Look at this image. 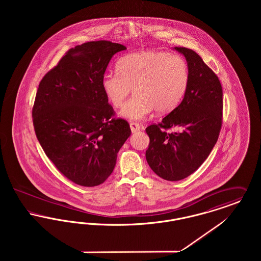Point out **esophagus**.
Wrapping results in <instances>:
<instances>
[{
  "mask_svg": "<svg viewBox=\"0 0 261 261\" xmlns=\"http://www.w3.org/2000/svg\"><path fill=\"white\" fill-rule=\"evenodd\" d=\"M130 128H131L132 133H135V132L140 130V125H139V123H137V122H131L130 123Z\"/></svg>",
  "mask_w": 261,
  "mask_h": 261,
  "instance_id": "1",
  "label": "esophagus"
}]
</instances>
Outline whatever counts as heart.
Here are the masks:
<instances>
[{
	"label": "heart",
	"instance_id": "b5f03b06",
	"mask_svg": "<svg viewBox=\"0 0 261 261\" xmlns=\"http://www.w3.org/2000/svg\"><path fill=\"white\" fill-rule=\"evenodd\" d=\"M189 66L177 54L148 50L128 54L116 62V73L101 78V89L113 108L122 106L133 89L134 96L119 112L125 119L138 121L153 110L167 113L181 102L189 85Z\"/></svg>",
	"mask_w": 261,
	"mask_h": 261
}]
</instances>
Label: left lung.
Segmentation results:
<instances>
[{
	"label": "left lung",
	"instance_id": "8db88e82",
	"mask_svg": "<svg viewBox=\"0 0 261 261\" xmlns=\"http://www.w3.org/2000/svg\"><path fill=\"white\" fill-rule=\"evenodd\" d=\"M189 66V85L181 103L159 124L146 128L149 137L146 159L151 170L167 181H179L194 173L210 155L222 125L221 83L199 55L175 47ZM173 126L180 132L167 134Z\"/></svg>",
	"mask_w": 261,
	"mask_h": 261
}]
</instances>
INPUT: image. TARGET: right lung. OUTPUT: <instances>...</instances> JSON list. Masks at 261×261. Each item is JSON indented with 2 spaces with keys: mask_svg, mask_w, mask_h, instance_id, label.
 Returning a JSON list of instances; mask_svg holds the SVG:
<instances>
[{
  "mask_svg": "<svg viewBox=\"0 0 261 261\" xmlns=\"http://www.w3.org/2000/svg\"><path fill=\"white\" fill-rule=\"evenodd\" d=\"M124 50L106 40L78 45L39 84L32 109L38 141L58 170L77 185L103 183L131 135L128 122L113 117L100 85L112 56Z\"/></svg>",
  "mask_w": 261,
  "mask_h": 261,
  "instance_id": "right-lung-1",
  "label": "right lung"
}]
</instances>
